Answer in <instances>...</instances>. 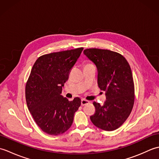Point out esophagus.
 I'll return each instance as SVG.
<instances>
[{"instance_id":"1","label":"esophagus","mask_w":159,"mask_h":159,"mask_svg":"<svg viewBox=\"0 0 159 159\" xmlns=\"http://www.w3.org/2000/svg\"><path fill=\"white\" fill-rule=\"evenodd\" d=\"M89 102L88 100H85V99H82L81 100V105L82 106L85 105V104H89Z\"/></svg>"}]
</instances>
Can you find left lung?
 I'll return each instance as SVG.
<instances>
[{
    "label": "left lung",
    "instance_id": "1",
    "mask_svg": "<svg viewBox=\"0 0 159 159\" xmlns=\"http://www.w3.org/2000/svg\"><path fill=\"white\" fill-rule=\"evenodd\" d=\"M84 55L95 64L98 85L106 92L103 105L94 102L96 112L90 117L98 128L112 131L120 127L130 116L134 101L133 74L126 59L109 50L89 48Z\"/></svg>",
    "mask_w": 159,
    "mask_h": 159
}]
</instances>
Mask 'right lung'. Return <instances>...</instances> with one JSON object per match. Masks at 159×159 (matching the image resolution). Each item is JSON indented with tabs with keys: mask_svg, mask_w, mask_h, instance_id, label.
Returning <instances> with one entry per match:
<instances>
[{
	"mask_svg": "<svg viewBox=\"0 0 159 159\" xmlns=\"http://www.w3.org/2000/svg\"><path fill=\"white\" fill-rule=\"evenodd\" d=\"M83 48L47 54L36 60L25 88L26 104L38 126L50 135H59L72 126L79 98L69 101L61 95L70 70Z\"/></svg>",
	"mask_w": 159,
	"mask_h": 159,
	"instance_id": "1",
	"label": "right lung"
}]
</instances>
